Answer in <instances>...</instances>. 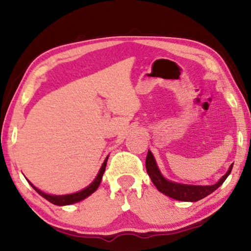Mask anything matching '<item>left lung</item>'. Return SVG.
Segmentation results:
<instances>
[{
    "instance_id": "8db88e82",
    "label": "left lung",
    "mask_w": 251,
    "mask_h": 251,
    "mask_svg": "<svg viewBox=\"0 0 251 251\" xmlns=\"http://www.w3.org/2000/svg\"><path fill=\"white\" fill-rule=\"evenodd\" d=\"M232 165H230L228 172L220 178L218 182L215 185L210 186H195V185H186V184H178L171 180H167L157 167L156 160L152 156L151 151H148L146 157V171L148 176L151 177L152 184L156 186V188L163 193L166 196L176 199L180 201H198L201 199L205 198L208 195H210L212 192L223 185V182L226 180V178L231 173Z\"/></svg>"
}]
</instances>
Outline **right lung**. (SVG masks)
I'll return each instance as SVG.
<instances>
[{
  "label": "right lung",
  "mask_w": 251,
  "mask_h": 251,
  "mask_svg": "<svg viewBox=\"0 0 251 251\" xmlns=\"http://www.w3.org/2000/svg\"><path fill=\"white\" fill-rule=\"evenodd\" d=\"M107 159H108V156L106 157V159L104 160L103 165H101V167L100 169L99 174H97L96 178L94 179V181L92 182L90 186H87L86 188H84L80 190V192L77 193H74V194H70V195H61V196H56V195H50V194H45L43 192H41L39 188H36L35 186L33 184H31V181H28L31 186L33 187L34 189H35V192L37 194H40L42 197H44L46 201H49L50 202L54 203V205H57V206H65V205H72V203H75V202H78L80 201H83L86 197L90 196L93 193L95 192V190L99 188V186L100 184V180H101V177H103V174L105 172V168H106V164H107Z\"/></svg>",
  "instance_id": "right-lung-1"
}]
</instances>
